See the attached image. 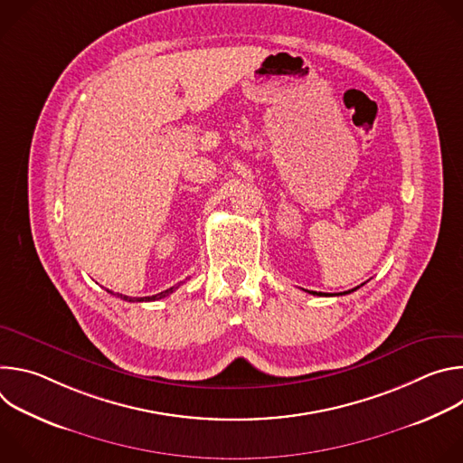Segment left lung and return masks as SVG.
Here are the masks:
<instances>
[{
	"label": "left lung",
	"mask_w": 463,
	"mask_h": 463,
	"mask_svg": "<svg viewBox=\"0 0 463 463\" xmlns=\"http://www.w3.org/2000/svg\"><path fill=\"white\" fill-rule=\"evenodd\" d=\"M355 289H359V288H354V289H350V291H345V293H341V295H348V293H352V291H355ZM307 293H311V295H324V293H317V291H307ZM326 297V295H324Z\"/></svg>",
	"instance_id": "obj_1"
}]
</instances>
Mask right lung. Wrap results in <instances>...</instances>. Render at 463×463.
<instances>
[{
  "mask_svg": "<svg viewBox=\"0 0 463 463\" xmlns=\"http://www.w3.org/2000/svg\"><path fill=\"white\" fill-rule=\"evenodd\" d=\"M179 288V284L177 286H174V288H170V289H165V291H161V293H157V295H152V297H141V298H131V297H126V295H118L122 300H128V302H150V300H159V298H165V297H168L174 289H177ZM111 293V291H109Z\"/></svg>",
  "mask_w": 463,
  "mask_h": 463,
  "instance_id": "add662e5",
  "label": "right lung"
}]
</instances>
